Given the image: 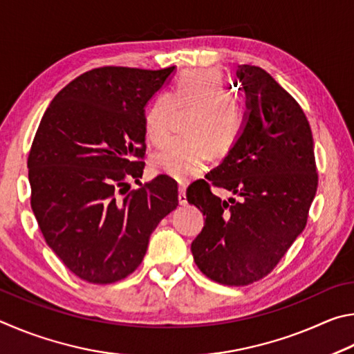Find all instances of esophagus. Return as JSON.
<instances>
[{
    "mask_svg": "<svg viewBox=\"0 0 354 354\" xmlns=\"http://www.w3.org/2000/svg\"><path fill=\"white\" fill-rule=\"evenodd\" d=\"M178 203L180 205H187V183H180L178 185Z\"/></svg>",
    "mask_w": 354,
    "mask_h": 354,
    "instance_id": "esophagus-1",
    "label": "esophagus"
}]
</instances>
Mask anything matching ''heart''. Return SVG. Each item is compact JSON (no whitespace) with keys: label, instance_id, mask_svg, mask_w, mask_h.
I'll return each instance as SVG.
<instances>
[{"label":"heart","instance_id":"obj_1","mask_svg":"<svg viewBox=\"0 0 354 354\" xmlns=\"http://www.w3.org/2000/svg\"><path fill=\"white\" fill-rule=\"evenodd\" d=\"M194 110L185 124L187 136L174 138L152 157L153 171L187 180L203 171L209 152L230 153L243 136L245 111L214 70H188L169 95H158L145 113V133L153 146L169 138L176 111Z\"/></svg>","mask_w":354,"mask_h":354}]
</instances>
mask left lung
<instances>
[{"label": "left lung", "mask_w": 354, "mask_h": 354, "mask_svg": "<svg viewBox=\"0 0 354 354\" xmlns=\"http://www.w3.org/2000/svg\"><path fill=\"white\" fill-rule=\"evenodd\" d=\"M247 95L243 136L187 199L205 225L191 244L203 275L227 286H247L269 275L305 230L319 174L313 132L299 102L259 66L241 65ZM237 196L222 201L211 187Z\"/></svg>", "instance_id": "left-lung-1"}]
</instances>
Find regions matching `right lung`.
Segmentation results:
<instances>
[{
    "mask_svg": "<svg viewBox=\"0 0 354 354\" xmlns=\"http://www.w3.org/2000/svg\"><path fill=\"white\" fill-rule=\"evenodd\" d=\"M172 71L95 68L64 86L41 118L28 157L30 207L46 244L80 280L129 277L178 205L171 177L140 183L145 107ZM127 180L140 189L129 192Z\"/></svg>",
    "mask_w": 354,
    "mask_h": 354,
    "instance_id": "right-lung-1",
    "label": "right lung"
}]
</instances>
